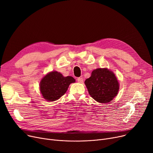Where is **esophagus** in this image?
Returning a JSON list of instances; mask_svg holds the SVG:
<instances>
[{"label": "esophagus", "mask_w": 153, "mask_h": 153, "mask_svg": "<svg viewBox=\"0 0 153 153\" xmlns=\"http://www.w3.org/2000/svg\"><path fill=\"white\" fill-rule=\"evenodd\" d=\"M77 82H78L79 83H82L83 81H84V79H83V78H82V77H78V78L77 79Z\"/></svg>", "instance_id": "esophagus-1"}]
</instances>
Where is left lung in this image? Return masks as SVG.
Listing matches in <instances>:
<instances>
[{
    "label": "left lung",
    "mask_w": 153,
    "mask_h": 153,
    "mask_svg": "<svg viewBox=\"0 0 153 153\" xmlns=\"http://www.w3.org/2000/svg\"><path fill=\"white\" fill-rule=\"evenodd\" d=\"M91 97L100 103H108L118 94L119 83L117 77L107 68H98L92 72L91 76L85 81Z\"/></svg>",
    "instance_id": "obj_1"
}]
</instances>
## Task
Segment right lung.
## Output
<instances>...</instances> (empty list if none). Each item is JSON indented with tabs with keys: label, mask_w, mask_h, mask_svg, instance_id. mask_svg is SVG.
<instances>
[{
	"label": "right lung",
	"mask_w": 153,
	"mask_h": 153,
	"mask_svg": "<svg viewBox=\"0 0 153 153\" xmlns=\"http://www.w3.org/2000/svg\"><path fill=\"white\" fill-rule=\"evenodd\" d=\"M71 76L64 77L57 71L47 74L39 83V89L43 97L49 102L59 99L65 94L71 83L75 82Z\"/></svg>",
	"instance_id": "add662e5"
}]
</instances>
